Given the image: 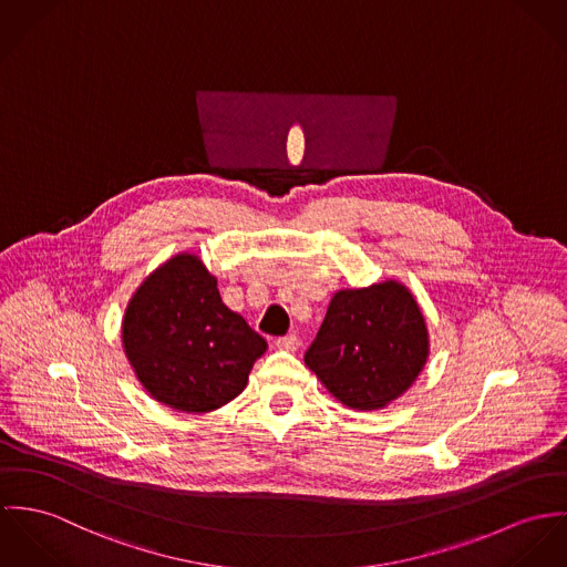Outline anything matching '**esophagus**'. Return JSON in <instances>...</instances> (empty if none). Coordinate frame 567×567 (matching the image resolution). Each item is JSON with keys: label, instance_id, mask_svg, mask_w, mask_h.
Instances as JSON below:
<instances>
[{"label": "esophagus", "instance_id": "1", "mask_svg": "<svg viewBox=\"0 0 567 567\" xmlns=\"http://www.w3.org/2000/svg\"><path fill=\"white\" fill-rule=\"evenodd\" d=\"M276 346H278L280 350H289V352H293V350H298V346H300V339H298L296 334L278 337V339H276Z\"/></svg>", "mask_w": 567, "mask_h": 567}]
</instances>
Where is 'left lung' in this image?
<instances>
[{
	"mask_svg": "<svg viewBox=\"0 0 567 567\" xmlns=\"http://www.w3.org/2000/svg\"><path fill=\"white\" fill-rule=\"evenodd\" d=\"M429 330L413 293L398 280L332 296L305 363L346 406L384 409L424 370Z\"/></svg>",
	"mask_w": 567,
	"mask_h": 567,
	"instance_id": "8db88e82",
	"label": "left lung"
}]
</instances>
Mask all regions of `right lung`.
<instances>
[{
	"instance_id": "1",
	"label": "right lung",
	"mask_w": 567,
	"mask_h": 567,
	"mask_svg": "<svg viewBox=\"0 0 567 567\" xmlns=\"http://www.w3.org/2000/svg\"><path fill=\"white\" fill-rule=\"evenodd\" d=\"M122 339L150 395L183 413H208L235 400L267 350L189 252L165 260L141 282L127 302Z\"/></svg>"
}]
</instances>
